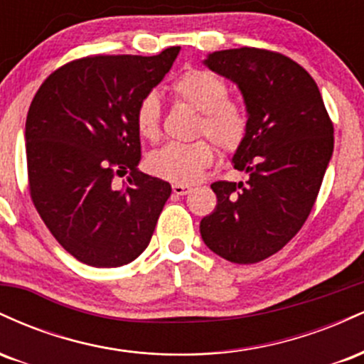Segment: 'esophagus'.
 Returning a JSON list of instances; mask_svg holds the SVG:
<instances>
[{
    "mask_svg": "<svg viewBox=\"0 0 364 364\" xmlns=\"http://www.w3.org/2000/svg\"><path fill=\"white\" fill-rule=\"evenodd\" d=\"M191 191L190 186H185V185H173V193L178 195V196H183V195H188Z\"/></svg>",
    "mask_w": 364,
    "mask_h": 364,
    "instance_id": "1",
    "label": "esophagus"
}]
</instances>
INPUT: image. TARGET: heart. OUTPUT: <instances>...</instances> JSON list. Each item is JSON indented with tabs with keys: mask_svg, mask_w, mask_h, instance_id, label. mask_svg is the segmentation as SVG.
<instances>
[{
	"mask_svg": "<svg viewBox=\"0 0 364 364\" xmlns=\"http://www.w3.org/2000/svg\"><path fill=\"white\" fill-rule=\"evenodd\" d=\"M178 101L200 112L198 133H205L224 152H235L248 133V112L241 102L229 99V87L219 75L190 70L173 83ZM136 129L144 139L156 140L161 129V101L147 94L135 112ZM214 161V149L205 140L193 144H168L147 157V168L156 176L176 185L198 181Z\"/></svg>",
	"mask_w": 364,
	"mask_h": 364,
	"instance_id": "obj_1",
	"label": "heart"
}]
</instances>
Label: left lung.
Wrapping results in <instances>:
<instances>
[{"label": "left lung", "mask_w": 364, "mask_h": 364, "mask_svg": "<svg viewBox=\"0 0 364 364\" xmlns=\"http://www.w3.org/2000/svg\"><path fill=\"white\" fill-rule=\"evenodd\" d=\"M203 65L243 95L248 133L231 161L250 178L210 185L217 205L200 235L225 260L257 263L289 243L310 215L333 152L332 121L315 80L287 56L225 49Z\"/></svg>", "instance_id": "left-lung-1"}]
</instances>
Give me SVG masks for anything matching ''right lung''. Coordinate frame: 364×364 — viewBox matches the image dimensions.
Listing matches in <instances>:
<instances>
[{"mask_svg": "<svg viewBox=\"0 0 364 364\" xmlns=\"http://www.w3.org/2000/svg\"><path fill=\"white\" fill-rule=\"evenodd\" d=\"M181 48L157 56H94L61 66L37 90L25 123L32 202L51 235L87 265L144 253L171 185L141 173L136 106ZM130 171L123 187L112 179Z\"/></svg>", "mask_w": 364, "mask_h": 364, "instance_id": "right-lung-1", "label": "right lung"}]
</instances>
